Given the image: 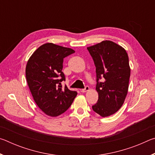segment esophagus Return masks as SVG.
Instances as JSON below:
<instances>
[{"label":"esophagus","mask_w":155,"mask_h":155,"mask_svg":"<svg viewBox=\"0 0 155 155\" xmlns=\"http://www.w3.org/2000/svg\"><path fill=\"white\" fill-rule=\"evenodd\" d=\"M89 90H90V87H89V86H85V87L84 89H82L81 91V92L85 93V92H86V91H87Z\"/></svg>","instance_id":"1"}]
</instances>
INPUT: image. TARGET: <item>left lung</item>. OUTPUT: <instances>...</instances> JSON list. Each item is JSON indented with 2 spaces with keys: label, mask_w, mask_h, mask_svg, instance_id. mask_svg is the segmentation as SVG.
<instances>
[{
  "label": "left lung",
  "mask_w": 155,
  "mask_h": 155,
  "mask_svg": "<svg viewBox=\"0 0 155 155\" xmlns=\"http://www.w3.org/2000/svg\"><path fill=\"white\" fill-rule=\"evenodd\" d=\"M96 66L98 102L94 111L107 117L121 108L128 93L130 68L127 51L114 41L105 40L87 47ZM103 78L104 81L99 80Z\"/></svg>",
  "instance_id": "obj_1"
}]
</instances>
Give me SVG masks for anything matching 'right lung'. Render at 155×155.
Returning a JSON list of instances; mask_svg holds the SVG:
<instances>
[{
    "label": "right lung",
    "instance_id": "right-lung-1",
    "mask_svg": "<svg viewBox=\"0 0 155 155\" xmlns=\"http://www.w3.org/2000/svg\"><path fill=\"white\" fill-rule=\"evenodd\" d=\"M75 52L66 47L46 43L39 47L28 60L26 78L37 105L51 117L62 114L77 95L61 82L65 80L62 72L64 59Z\"/></svg>",
    "mask_w": 155,
    "mask_h": 155
}]
</instances>
